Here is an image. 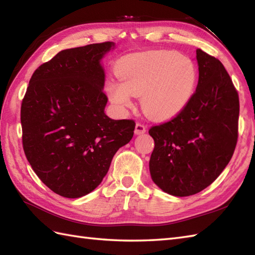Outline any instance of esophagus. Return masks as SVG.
<instances>
[{
  "mask_svg": "<svg viewBox=\"0 0 255 255\" xmlns=\"http://www.w3.org/2000/svg\"><path fill=\"white\" fill-rule=\"evenodd\" d=\"M145 131H147V127H145L144 125L140 124V123L136 124V127H134V133H136V134H142Z\"/></svg>",
  "mask_w": 255,
  "mask_h": 255,
  "instance_id": "1",
  "label": "esophagus"
}]
</instances>
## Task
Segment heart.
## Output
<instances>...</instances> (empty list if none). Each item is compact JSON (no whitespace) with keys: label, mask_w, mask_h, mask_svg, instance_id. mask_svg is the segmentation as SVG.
I'll return each instance as SVG.
<instances>
[{"label":"heart","mask_w":255,"mask_h":255,"mask_svg":"<svg viewBox=\"0 0 255 255\" xmlns=\"http://www.w3.org/2000/svg\"><path fill=\"white\" fill-rule=\"evenodd\" d=\"M122 81L110 80L105 90L108 99L122 111L133 105L132 97L141 96V107L155 121L177 116L195 93L197 68L191 58L170 50L136 53L117 66Z\"/></svg>","instance_id":"heart-1"}]
</instances>
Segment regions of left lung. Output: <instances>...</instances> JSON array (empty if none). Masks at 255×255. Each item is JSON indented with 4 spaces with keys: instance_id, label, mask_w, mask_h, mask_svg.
<instances>
[{
    "instance_id": "1",
    "label": "left lung",
    "mask_w": 255,
    "mask_h": 255,
    "mask_svg": "<svg viewBox=\"0 0 255 255\" xmlns=\"http://www.w3.org/2000/svg\"><path fill=\"white\" fill-rule=\"evenodd\" d=\"M198 84L172 121L149 130L154 140L149 169L162 191L184 197L209 186L228 165L238 139L239 96L218 59L196 50Z\"/></svg>"
}]
</instances>
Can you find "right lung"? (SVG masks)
<instances>
[{
  "label": "right lung",
  "mask_w": 255,
  "mask_h": 255,
  "mask_svg": "<svg viewBox=\"0 0 255 255\" xmlns=\"http://www.w3.org/2000/svg\"><path fill=\"white\" fill-rule=\"evenodd\" d=\"M107 41L61 50L31 75L20 108L23 147L32 170L52 192L85 196L100 185L134 124L105 114L102 59Z\"/></svg>",
  "instance_id": "right-lung-1"
}]
</instances>
